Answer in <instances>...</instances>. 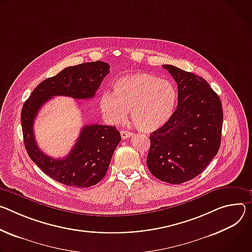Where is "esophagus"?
Instances as JSON below:
<instances>
[{
	"label": "esophagus",
	"mask_w": 252,
	"mask_h": 252,
	"mask_svg": "<svg viewBox=\"0 0 252 252\" xmlns=\"http://www.w3.org/2000/svg\"><path fill=\"white\" fill-rule=\"evenodd\" d=\"M120 134H121L122 139H127V138L133 136V133H131V132H129V131H126V130H121Z\"/></svg>",
	"instance_id": "1"
}]
</instances>
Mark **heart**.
<instances>
[{
	"mask_svg": "<svg viewBox=\"0 0 252 252\" xmlns=\"http://www.w3.org/2000/svg\"><path fill=\"white\" fill-rule=\"evenodd\" d=\"M113 94L100 97V108L114 124L125 121L127 112L133 125L142 132H153L171 118L177 92L172 84L149 73H135L114 81Z\"/></svg>",
	"mask_w": 252,
	"mask_h": 252,
	"instance_id": "1",
	"label": "heart"
}]
</instances>
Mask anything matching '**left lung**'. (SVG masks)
Returning a JSON list of instances; mask_svg holds the SVG:
<instances>
[{"instance_id": "8db88e82", "label": "left lung", "mask_w": 252, "mask_h": 252, "mask_svg": "<svg viewBox=\"0 0 252 252\" xmlns=\"http://www.w3.org/2000/svg\"><path fill=\"white\" fill-rule=\"evenodd\" d=\"M163 68L177 83L178 103L168 122L150 135L146 162L159 180L180 184L199 175L217 154L223 111L203 78L172 65Z\"/></svg>"}]
</instances>
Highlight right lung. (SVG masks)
I'll return each instance as SVG.
<instances>
[{
    "label": "right lung",
    "instance_id": "1",
    "mask_svg": "<svg viewBox=\"0 0 252 252\" xmlns=\"http://www.w3.org/2000/svg\"><path fill=\"white\" fill-rule=\"evenodd\" d=\"M109 67L108 63L101 61L68 67L41 82L23 105L21 122L28 155L44 173L67 186L85 188L101 181L121 141V135L115 126L86 125L70 153L56 159L38 147L33 130L35 118L40 108L54 96L83 100L93 98L110 72Z\"/></svg>",
    "mask_w": 252,
    "mask_h": 252
}]
</instances>
